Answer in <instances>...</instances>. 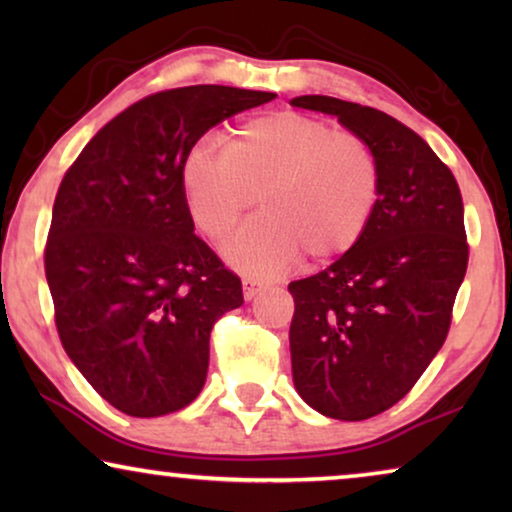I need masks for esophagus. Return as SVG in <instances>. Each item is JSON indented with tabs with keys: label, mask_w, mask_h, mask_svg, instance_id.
<instances>
[{
	"label": "esophagus",
	"mask_w": 512,
	"mask_h": 512,
	"mask_svg": "<svg viewBox=\"0 0 512 512\" xmlns=\"http://www.w3.org/2000/svg\"><path fill=\"white\" fill-rule=\"evenodd\" d=\"M261 291H265V284L258 282V279L247 277V279H244V282H242V293H244V298H247V300L256 298Z\"/></svg>",
	"instance_id": "esophagus-1"
}]
</instances>
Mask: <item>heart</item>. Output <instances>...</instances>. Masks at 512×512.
<instances>
[{
  "label": "heart",
  "mask_w": 512,
  "mask_h": 512,
  "mask_svg": "<svg viewBox=\"0 0 512 512\" xmlns=\"http://www.w3.org/2000/svg\"><path fill=\"white\" fill-rule=\"evenodd\" d=\"M181 191L195 226L223 242L261 200L226 254L256 277L298 256L326 265L363 240L382 195V165L366 137L321 118L277 111L244 121L221 153L195 146L181 163Z\"/></svg>",
  "instance_id": "obj_1"
}]
</instances>
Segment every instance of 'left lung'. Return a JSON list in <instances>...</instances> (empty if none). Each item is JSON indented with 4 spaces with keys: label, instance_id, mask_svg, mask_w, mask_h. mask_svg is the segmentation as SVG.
Segmentation results:
<instances>
[{
    "label": "left lung",
    "instance_id": "8db88e82",
    "mask_svg": "<svg viewBox=\"0 0 512 512\" xmlns=\"http://www.w3.org/2000/svg\"><path fill=\"white\" fill-rule=\"evenodd\" d=\"M366 137L382 195L363 240L289 284L293 384L321 415L361 422L396 405L443 347L468 268L464 202L443 160L380 109L326 95L293 97Z\"/></svg>",
    "mask_w": 512,
    "mask_h": 512
}]
</instances>
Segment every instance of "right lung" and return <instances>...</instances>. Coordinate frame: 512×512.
Masks as SVG:
<instances>
[{"instance_id": "1", "label": "right lung", "mask_w": 512, "mask_h": 512, "mask_svg": "<svg viewBox=\"0 0 512 512\" xmlns=\"http://www.w3.org/2000/svg\"><path fill=\"white\" fill-rule=\"evenodd\" d=\"M275 97L160 90L111 118L60 181L44 249L55 328L125 415H170L202 391L209 333L244 298L240 277L193 233L181 163L214 125Z\"/></svg>"}]
</instances>
